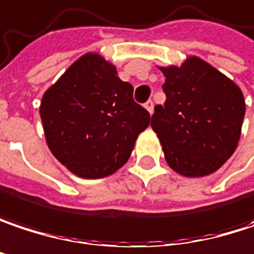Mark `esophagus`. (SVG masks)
Masks as SVG:
<instances>
[{"label": "esophagus", "instance_id": "obj_1", "mask_svg": "<svg viewBox=\"0 0 254 254\" xmlns=\"http://www.w3.org/2000/svg\"><path fill=\"white\" fill-rule=\"evenodd\" d=\"M144 106H145V109L148 110V113H150V115H152V113H154V103H152L151 100H148V102L144 104Z\"/></svg>", "mask_w": 254, "mask_h": 254}]
</instances>
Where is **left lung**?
Returning <instances> with one entry per match:
<instances>
[{
    "mask_svg": "<svg viewBox=\"0 0 254 254\" xmlns=\"http://www.w3.org/2000/svg\"><path fill=\"white\" fill-rule=\"evenodd\" d=\"M167 100L151 118L170 169L185 177L215 173L239 145L246 113L240 87L199 57L158 66Z\"/></svg>",
    "mask_w": 254,
    "mask_h": 254,
    "instance_id": "1",
    "label": "left lung"
}]
</instances>
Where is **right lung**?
<instances>
[{
	"instance_id": "obj_1",
	"label": "right lung",
	"mask_w": 254,
	"mask_h": 254,
	"mask_svg": "<svg viewBox=\"0 0 254 254\" xmlns=\"http://www.w3.org/2000/svg\"><path fill=\"white\" fill-rule=\"evenodd\" d=\"M132 93L100 54L77 59L45 91L39 107L46 144L59 163L82 179L118 172L150 125V113Z\"/></svg>"
}]
</instances>
